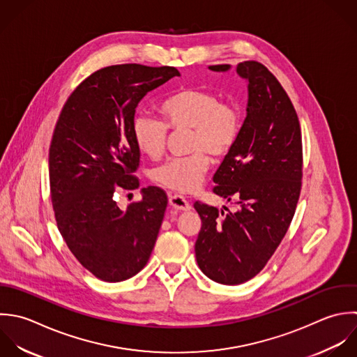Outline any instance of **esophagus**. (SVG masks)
Here are the masks:
<instances>
[{
    "label": "esophagus",
    "mask_w": 357,
    "mask_h": 357,
    "mask_svg": "<svg viewBox=\"0 0 357 357\" xmlns=\"http://www.w3.org/2000/svg\"><path fill=\"white\" fill-rule=\"evenodd\" d=\"M169 206L176 208V210H182V211L190 210L189 202L185 197L179 196V195H169Z\"/></svg>",
    "instance_id": "esophagus-1"
}]
</instances>
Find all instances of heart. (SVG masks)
Masks as SVG:
<instances>
[{
	"mask_svg": "<svg viewBox=\"0 0 357 357\" xmlns=\"http://www.w3.org/2000/svg\"><path fill=\"white\" fill-rule=\"evenodd\" d=\"M160 111L165 122L149 114L135 118V143L143 154L158 160L165 153L168 128L174 132L189 130L190 154L169 160L154 169L151 178L164 189L190 193L202 185L208 171L207 154L224 158L235 147L243 125L242 109L235 102H224L211 90L186 87L167 97Z\"/></svg>",
	"mask_w": 357,
	"mask_h": 357,
	"instance_id": "obj_1",
	"label": "heart"
}]
</instances>
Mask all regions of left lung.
I'll list each match as a JSON object with an SVG mask.
<instances>
[{
	"mask_svg": "<svg viewBox=\"0 0 357 357\" xmlns=\"http://www.w3.org/2000/svg\"><path fill=\"white\" fill-rule=\"evenodd\" d=\"M210 69L224 72L229 65ZM236 70L249 80L248 116L213 178V192L238 208L193 204L202 218L197 264L224 285L243 284L266 267L292 222L303 176L301 123L289 96L257 61H243Z\"/></svg>",
	"mask_w": 357,
	"mask_h": 357,
	"instance_id": "8db88e82",
	"label": "left lung"
}]
</instances>
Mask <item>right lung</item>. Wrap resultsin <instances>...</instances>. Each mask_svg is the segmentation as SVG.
<instances>
[{"label":"right lung","instance_id":"obj_1","mask_svg":"<svg viewBox=\"0 0 357 357\" xmlns=\"http://www.w3.org/2000/svg\"><path fill=\"white\" fill-rule=\"evenodd\" d=\"M174 76V66L111 65L86 77L63 104L48 165L56 227L76 260L96 278L121 282L147 264L168 197L157 186L121 210L115 193L135 190L140 150L133 139L136 107Z\"/></svg>","mask_w":357,"mask_h":357}]
</instances>
